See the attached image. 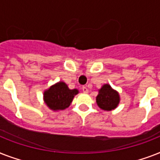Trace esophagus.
Masks as SVG:
<instances>
[{"mask_svg":"<svg viewBox=\"0 0 160 160\" xmlns=\"http://www.w3.org/2000/svg\"><path fill=\"white\" fill-rule=\"evenodd\" d=\"M82 90L84 93H88L89 92V90L87 89V87H85V86H83L82 87Z\"/></svg>","mask_w":160,"mask_h":160,"instance_id":"34e87169","label":"esophagus"}]
</instances>
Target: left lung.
Masks as SVG:
<instances>
[{"label": "left lung", "mask_w": 160, "mask_h": 160, "mask_svg": "<svg viewBox=\"0 0 160 160\" xmlns=\"http://www.w3.org/2000/svg\"><path fill=\"white\" fill-rule=\"evenodd\" d=\"M119 100V93L113 90L110 85L105 84L99 90V94L96 97V103L100 109L109 111L118 106Z\"/></svg>", "instance_id": "8db88e82"}]
</instances>
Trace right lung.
I'll return each instance as SVG.
<instances>
[{
	"label": "right lung",
	"mask_w": 160,
	"mask_h": 160,
	"mask_svg": "<svg viewBox=\"0 0 160 160\" xmlns=\"http://www.w3.org/2000/svg\"><path fill=\"white\" fill-rule=\"evenodd\" d=\"M78 93V90H70L65 82L60 81L51 85L44 92V101L54 111L63 110L70 106L75 95Z\"/></svg>",
	"instance_id": "obj_1"
}]
</instances>
